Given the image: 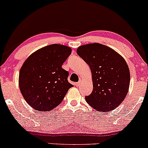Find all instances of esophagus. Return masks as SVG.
<instances>
[{
    "label": "esophagus",
    "mask_w": 148,
    "mask_h": 148,
    "mask_svg": "<svg viewBox=\"0 0 148 148\" xmlns=\"http://www.w3.org/2000/svg\"><path fill=\"white\" fill-rule=\"evenodd\" d=\"M80 84H81V80H80V79H79V82H77L75 83V85L77 86V87L80 85Z\"/></svg>",
    "instance_id": "34e87169"
}]
</instances>
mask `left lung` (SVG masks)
I'll use <instances>...</instances> for the list:
<instances>
[{"label": "left lung", "instance_id": "obj_1", "mask_svg": "<svg viewBox=\"0 0 148 148\" xmlns=\"http://www.w3.org/2000/svg\"><path fill=\"white\" fill-rule=\"evenodd\" d=\"M77 54L92 71L93 91L85 96L87 102L100 112L118 107L125 99L130 84V73L124 58L99 43L80 46Z\"/></svg>", "mask_w": 148, "mask_h": 148}]
</instances>
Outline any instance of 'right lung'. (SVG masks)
<instances>
[{"label":"right lung","instance_id":"add662e5","mask_svg":"<svg viewBox=\"0 0 148 148\" xmlns=\"http://www.w3.org/2000/svg\"><path fill=\"white\" fill-rule=\"evenodd\" d=\"M71 54L70 47L53 44L38 49L25 61L19 72V89L35 110H53L73 87L68 81L69 72L61 68Z\"/></svg>","mask_w":148,"mask_h":148}]
</instances>
